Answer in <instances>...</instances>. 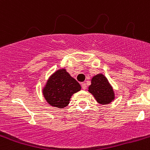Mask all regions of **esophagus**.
<instances>
[{
	"instance_id": "1",
	"label": "esophagus",
	"mask_w": 150,
	"mask_h": 150,
	"mask_svg": "<svg viewBox=\"0 0 150 150\" xmlns=\"http://www.w3.org/2000/svg\"><path fill=\"white\" fill-rule=\"evenodd\" d=\"M81 86H82V88H83V89H86V88H87V86H86V83H81Z\"/></svg>"
}]
</instances>
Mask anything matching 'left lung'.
Returning a JSON list of instances; mask_svg holds the SVG:
<instances>
[{
    "mask_svg": "<svg viewBox=\"0 0 150 150\" xmlns=\"http://www.w3.org/2000/svg\"><path fill=\"white\" fill-rule=\"evenodd\" d=\"M91 83L88 87V91L93 95L99 104L105 105L114 100V91L104 75L99 74L94 76Z\"/></svg>",
    "mask_w": 150,
    "mask_h": 150,
    "instance_id": "1",
    "label": "left lung"
}]
</instances>
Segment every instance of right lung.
Listing matches in <instances>:
<instances>
[{
  "label": "right lung",
  "instance_id": "1",
  "mask_svg": "<svg viewBox=\"0 0 150 150\" xmlns=\"http://www.w3.org/2000/svg\"><path fill=\"white\" fill-rule=\"evenodd\" d=\"M80 89L79 83L65 69H59L49 78L43 94L50 105L64 108L69 104L71 96Z\"/></svg>",
  "mask_w": 150,
  "mask_h": 150
}]
</instances>
